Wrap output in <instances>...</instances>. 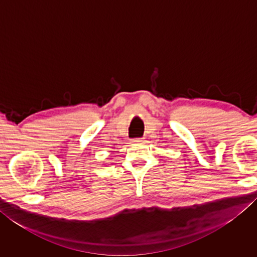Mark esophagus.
<instances>
[{
    "label": "esophagus",
    "mask_w": 257,
    "mask_h": 257,
    "mask_svg": "<svg viewBox=\"0 0 257 257\" xmlns=\"http://www.w3.org/2000/svg\"><path fill=\"white\" fill-rule=\"evenodd\" d=\"M141 142H144V138L138 137V138H135L134 141H133V143H141Z\"/></svg>",
    "instance_id": "esophagus-1"
}]
</instances>
